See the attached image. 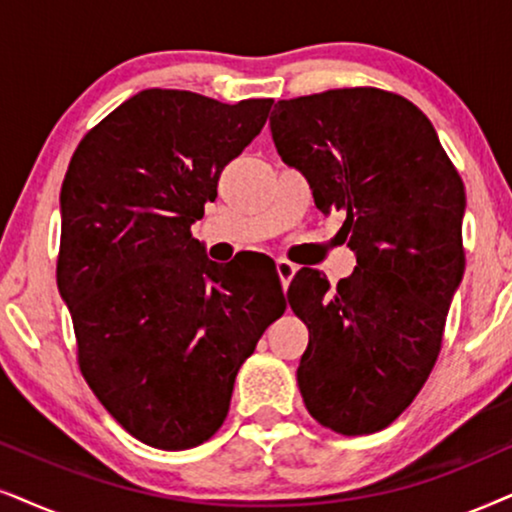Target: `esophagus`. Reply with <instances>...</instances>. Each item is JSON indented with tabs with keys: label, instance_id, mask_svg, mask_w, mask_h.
<instances>
[{
	"label": "esophagus",
	"instance_id": "esophagus-1",
	"mask_svg": "<svg viewBox=\"0 0 512 512\" xmlns=\"http://www.w3.org/2000/svg\"><path fill=\"white\" fill-rule=\"evenodd\" d=\"M276 271H278V278H281L283 288H288L290 281H293L297 267H295L293 262H288V260H276Z\"/></svg>",
	"mask_w": 512,
	"mask_h": 512
}]
</instances>
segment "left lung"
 <instances>
[{"label": "left lung", "instance_id": "8db88e82", "mask_svg": "<svg viewBox=\"0 0 512 512\" xmlns=\"http://www.w3.org/2000/svg\"><path fill=\"white\" fill-rule=\"evenodd\" d=\"M269 127L316 208L345 215L340 236L357 255L335 288L309 267L290 283L309 328L297 385L321 425L371 435L416 399L437 361L465 271L463 181L423 111L383 89L278 101Z\"/></svg>", "mask_w": 512, "mask_h": 512}]
</instances>
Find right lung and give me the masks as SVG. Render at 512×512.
I'll return each instance as SVG.
<instances>
[{
    "label": "right lung",
    "mask_w": 512,
    "mask_h": 512,
    "mask_svg": "<svg viewBox=\"0 0 512 512\" xmlns=\"http://www.w3.org/2000/svg\"><path fill=\"white\" fill-rule=\"evenodd\" d=\"M271 103L144 89L80 141L63 179L56 281L80 371L155 449H191L222 428L238 368L286 312L269 257L217 264L191 236Z\"/></svg>",
    "instance_id": "right-lung-1"
}]
</instances>
